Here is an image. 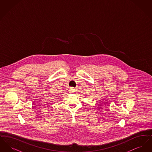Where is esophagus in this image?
Segmentation results:
<instances>
[{
  "instance_id": "1",
  "label": "esophagus",
  "mask_w": 152,
  "mask_h": 152,
  "mask_svg": "<svg viewBox=\"0 0 152 152\" xmlns=\"http://www.w3.org/2000/svg\"><path fill=\"white\" fill-rule=\"evenodd\" d=\"M69 91H70L71 92H73L75 91V89H74V88H70Z\"/></svg>"
}]
</instances>
